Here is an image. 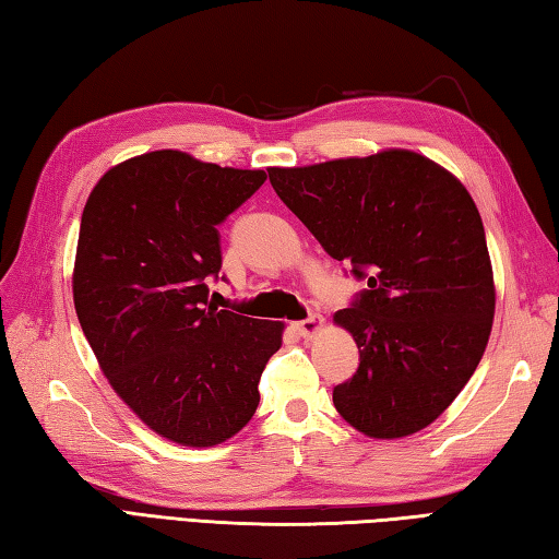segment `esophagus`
Masks as SVG:
<instances>
[{
	"label": "esophagus",
	"mask_w": 559,
	"mask_h": 559,
	"mask_svg": "<svg viewBox=\"0 0 559 559\" xmlns=\"http://www.w3.org/2000/svg\"><path fill=\"white\" fill-rule=\"evenodd\" d=\"M322 326H324V319L319 314H312L307 319H300V322H295V331H298V334L305 336V338H312L314 334H319Z\"/></svg>",
	"instance_id": "esophagus-1"
}]
</instances>
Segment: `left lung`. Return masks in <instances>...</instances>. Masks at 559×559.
<instances>
[{"label":"left lung","mask_w":559,"mask_h":559,"mask_svg":"<svg viewBox=\"0 0 559 559\" xmlns=\"http://www.w3.org/2000/svg\"><path fill=\"white\" fill-rule=\"evenodd\" d=\"M271 187L367 288L334 322L360 350L334 406L377 439L447 411L488 346L495 283L480 213L454 175L413 151L269 168Z\"/></svg>","instance_id":"1"}]
</instances>
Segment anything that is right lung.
I'll return each mask as SVG.
<instances>
[{
    "label": "right lung",
    "instance_id": "add662e5",
    "mask_svg": "<svg viewBox=\"0 0 559 559\" xmlns=\"http://www.w3.org/2000/svg\"><path fill=\"white\" fill-rule=\"evenodd\" d=\"M182 151L129 158L86 201L74 264L83 336L112 389L151 430L185 447L240 432L281 322L218 310V225L264 185Z\"/></svg>",
    "mask_w": 559,
    "mask_h": 559
}]
</instances>
